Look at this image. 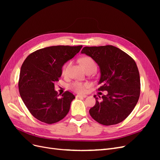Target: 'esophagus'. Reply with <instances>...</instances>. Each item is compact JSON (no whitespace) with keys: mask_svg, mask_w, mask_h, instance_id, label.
I'll use <instances>...</instances> for the list:
<instances>
[{"mask_svg":"<svg viewBox=\"0 0 160 160\" xmlns=\"http://www.w3.org/2000/svg\"><path fill=\"white\" fill-rule=\"evenodd\" d=\"M87 95H76V98H85Z\"/></svg>","mask_w":160,"mask_h":160,"instance_id":"34e87169","label":"esophagus"}]
</instances>
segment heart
I'll use <instances>...</instances> for the list:
<instances>
[{
  "instance_id": "obj_1",
  "label": "heart",
  "mask_w": 160,
  "mask_h": 160,
  "mask_svg": "<svg viewBox=\"0 0 160 160\" xmlns=\"http://www.w3.org/2000/svg\"><path fill=\"white\" fill-rule=\"evenodd\" d=\"M81 64L83 65L85 69L88 70L91 68H96V64L94 60L90 57H83L81 59ZM71 65V62H68L67 63L65 64L62 67V74L63 75H67L68 73L69 67ZM91 87V83L89 82H81V81H73L69 84V88L75 92L77 93L83 94L85 93L86 90L89 89Z\"/></svg>"
}]
</instances>
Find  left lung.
Returning a JSON list of instances; mask_svg holds the SVG:
<instances>
[{
	"label": "left lung",
	"instance_id": "1",
	"mask_svg": "<svg viewBox=\"0 0 160 160\" xmlns=\"http://www.w3.org/2000/svg\"><path fill=\"white\" fill-rule=\"evenodd\" d=\"M91 57L100 67L98 91L108 94L98 98L89 110L100 124H118L126 119L136 105L140 95V77L133 58L112 45L85 47L81 51Z\"/></svg>",
	"mask_w": 160,
	"mask_h": 160
}]
</instances>
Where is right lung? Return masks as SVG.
I'll return each mask as SVG.
<instances>
[{
    "instance_id": "right-lung-1",
    "label": "right lung",
    "mask_w": 160,
    "mask_h": 160,
    "mask_svg": "<svg viewBox=\"0 0 160 160\" xmlns=\"http://www.w3.org/2000/svg\"><path fill=\"white\" fill-rule=\"evenodd\" d=\"M82 47H45L32 52L23 62L18 80L19 93L28 110L38 120L52 124L68 113L75 96L66 91L59 98L55 83L61 76L62 65Z\"/></svg>"
}]
</instances>
